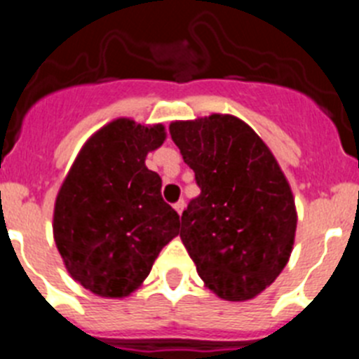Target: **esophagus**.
<instances>
[{
  "label": "esophagus",
  "instance_id": "obj_1",
  "mask_svg": "<svg viewBox=\"0 0 359 359\" xmlns=\"http://www.w3.org/2000/svg\"><path fill=\"white\" fill-rule=\"evenodd\" d=\"M183 208H185V201H183V199H180L177 203H174V210H176L180 215H182Z\"/></svg>",
  "mask_w": 359,
  "mask_h": 359
}]
</instances>
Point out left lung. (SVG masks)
<instances>
[{
	"mask_svg": "<svg viewBox=\"0 0 359 359\" xmlns=\"http://www.w3.org/2000/svg\"><path fill=\"white\" fill-rule=\"evenodd\" d=\"M201 194L182 215V237L205 287L230 302L261 294L286 268L297 207L273 152L248 123L214 113L169 126Z\"/></svg>",
	"mask_w": 359,
	"mask_h": 359,
	"instance_id": "8db88e82",
	"label": "left lung"
}]
</instances>
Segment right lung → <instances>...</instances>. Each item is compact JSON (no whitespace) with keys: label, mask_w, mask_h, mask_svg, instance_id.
Segmentation results:
<instances>
[{"label":"right lung","mask_w":359,"mask_h":359,"mask_svg":"<svg viewBox=\"0 0 359 359\" xmlns=\"http://www.w3.org/2000/svg\"><path fill=\"white\" fill-rule=\"evenodd\" d=\"M165 138L161 123L113 120L86 140L57 192L55 246L73 280L97 297H129L180 233L161 177L145 165Z\"/></svg>","instance_id":"add662e5"}]
</instances>
